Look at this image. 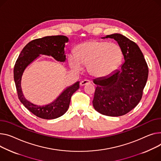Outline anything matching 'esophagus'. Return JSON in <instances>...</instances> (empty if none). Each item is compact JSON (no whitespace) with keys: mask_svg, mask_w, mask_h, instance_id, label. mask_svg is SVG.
<instances>
[{"mask_svg":"<svg viewBox=\"0 0 161 161\" xmlns=\"http://www.w3.org/2000/svg\"><path fill=\"white\" fill-rule=\"evenodd\" d=\"M89 83H91V81H90L89 80H83V81H81L80 82V85H81V86H84V85L89 84Z\"/></svg>","mask_w":161,"mask_h":161,"instance_id":"esophagus-1","label":"esophagus"}]
</instances>
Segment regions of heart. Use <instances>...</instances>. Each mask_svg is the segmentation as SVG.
<instances>
[{
    "mask_svg": "<svg viewBox=\"0 0 161 161\" xmlns=\"http://www.w3.org/2000/svg\"><path fill=\"white\" fill-rule=\"evenodd\" d=\"M123 53L121 47L116 43L93 40L78 46L75 54L68 57L70 66L76 70L83 65L94 77H103L111 74L120 65Z\"/></svg>",
    "mask_w": 161,
    "mask_h": 161,
    "instance_id": "1",
    "label": "heart"
}]
</instances>
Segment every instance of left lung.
I'll list each match as a JSON object with an SVG mask.
<instances>
[{
	"instance_id": "1",
	"label": "left lung",
	"mask_w": 161,
	"mask_h": 161,
	"mask_svg": "<svg viewBox=\"0 0 161 161\" xmlns=\"http://www.w3.org/2000/svg\"><path fill=\"white\" fill-rule=\"evenodd\" d=\"M103 38L115 39L121 47L125 62L120 70L109 76L96 79L92 101L98 113L110 116L129 113L141 101L148 77V67L144 55L135 42L114 34Z\"/></svg>"
}]
</instances>
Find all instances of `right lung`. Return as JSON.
Returning <instances> with one entry per match:
<instances>
[{"instance_id": "add662e5", "label": "right lung", "mask_w": 161, "mask_h": 161, "mask_svg": "<svg viewBox=\"0 0 161 161\" xmlns=\"http://www.w3.org/2000/svg\"><path fill=\"white\" fill-rule=\"evenodd\" d=\"M69 39L64 36H47L32 40L23 48L15 62L14 78L19 99L26 108L41 119H54L65 114L69 109L72 95L80 87V82L67 88L54 102L45 106H38L24 97L20 86L21 78L26 67L39 54L51 56L58 61H65V47Z\"/></svg>"}]
</instances>
